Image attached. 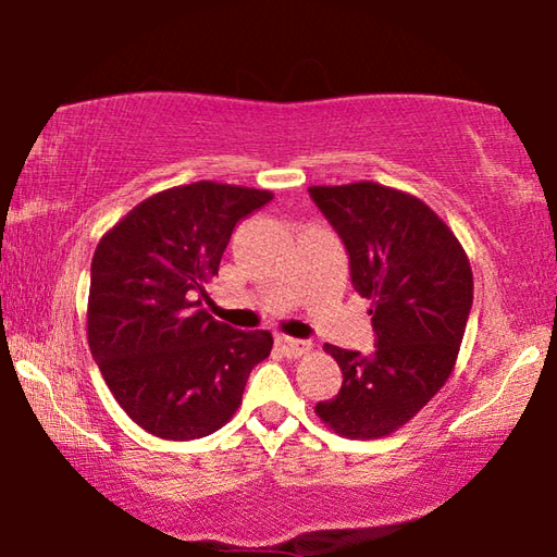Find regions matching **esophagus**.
Returning a JSON list of instances; mask_svg holds the SVG:
<instances>
[{"mask_svg": "<svg viewBox=\"0 0 557 557\" xmlns=\"http://www.w3.org/2000/svg\"><path fill=\"white\" fill-rule=\"evenodd\" d=\"M277 346H280V351L289 358L305 356V354H309V348H312V344L309 342H301V338H292V336H277Z\"/></svg>", "mask_w": 557, "mask_h": 557, "instance_id": "1", "label": "esophagus"}]
</instances>
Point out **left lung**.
Here are the masks:
<instances>
[{"label": "left lung", "mask_w": 557, "mask_h": 557, "mask_svg": "<svg viewBox=\"0 0 557 557\" xmlns=\"http://www.w3.org/2000/svg\"><path fill=\"white\" fill-rule=\"evenodd\" d=\"M348 252L351 285L371 301L375 348L326 344L342 391L314 412L344 437H385L412 420L455 369L474 299L465 248L414 196L375 182L309 186Z\"/></svg>", "instance_id": "left-lung-1"}]
</instances>
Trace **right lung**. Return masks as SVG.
Instances as JSON below:
<instances>
[{
    "label": "right lung",
    "mask_w": 557,
    "mask_h": 557,
    "mask_svg": "<svg viewBox=\"0 0 557 557\" xmlns=\"http://www.w3.org/2000/svg\"><path fill=\"white\" fill-rule=\"evenodd\" d=\"M270 191L215 182L149 196L98 243L90 265L88 344L110 393L162 440L221 430L250 371L270 356V332H240L201 307L235 223Z\"/></svg>",
    "instance_id": "add662e5"
}]
</instances>
